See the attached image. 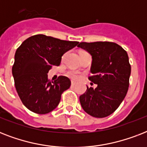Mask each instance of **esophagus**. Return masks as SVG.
Listing matches in <instances>:
<instances>
[{
    "label": "esophagus",
    "mask_w": 147,
    "mask_h": 147,
    "mask_svg": "<svg viewBox=\"0 0 147 147\" xmlns=\"http://www.w3.org/2000/svg\"><path fill=\"white\" fill-rule=\"evenodd\" d=\"M71 86H75V85H76V82H71Z\"/></svg>",
    "instance_id": "obj_1"
}]
</instances>
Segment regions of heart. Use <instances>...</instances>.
I'll return each instance as SVG.
<instances>
[{"mask_svg": "<svg viewBox=\"0 0 147 147\" xmlns=\"http://www.w3.org/2000/svg\"><path fill=\"white\" fill-rule=\"evenodd\" d=\"M69 76L71 77V78H73L75 80H77L79 78V75H78V72H76V71H71L69 72Z\"/></svg>", "mask_w": 147, "mask_h": 147, "instance_id": "obj_1", "label": "heart"}]
</instances>
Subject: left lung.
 Segmentation results:
<instances>
[{"label": "left lung", "mask_w": 147, "mask_h": 147, "mask_svg": "<svg viewBox=\"0 0 147 147\" xmlns=\"http://www.w3.org/2000/svg\"><path fill=\"white\" fill-rule=\"evenodd\" d=\"M78 47L92 55L89 80L97 84L88 88L79 100L83 110L94 117L109 116L125 98L129 87L131 67L127 52L111 42H80Z\"/></svg>", "instance_id": "obj_1"}]
</instances>
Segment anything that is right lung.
<instances>
[{
	"label": "right lung",
	"mask_w": 147,
	"mask_h": 147,
	"mask_svg": "<svg viewBox=\"0 0 147 147\" xmlns=\"http://www.w3.org/2000/svg\"><path fill=\"white\" fill-rule=\"evenodd\" d=\"M78 44L42 34L24 40L17 49L12 67L15 88L22 103L36 114H48L59 104L62 93L71 85L65 76L48 79L52 65H59L62 56Z\"/></svg>",
	"instance_id": "1"
}]
</instances>
